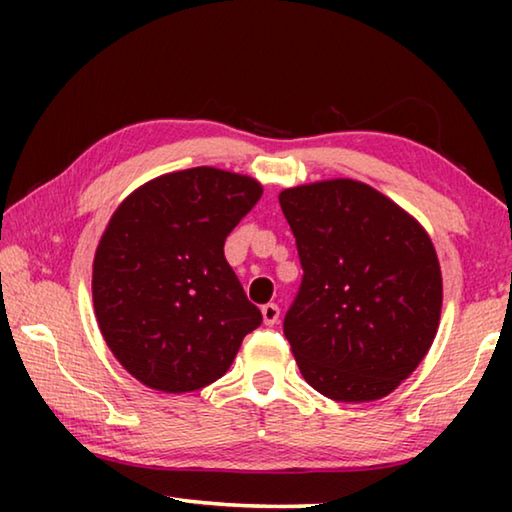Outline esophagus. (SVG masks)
Instances as JSON below:
<instances>
[{"label": "esophagus", "mask_w": 512, "mask_h": 512, "mask_svg": "<svg viewBox=\"0 0 512 512\" xmlns=\"http://www.w3.org/2000/svg\"><path fill=\"white\" fill-rule=\"evenodd\" d=\"M262 316H264V325L273 327L277 323V318H280V307L273 305V302H268V305L262 307Z\"/></svg>", "instance_id": "obj_1"}]
</instances>
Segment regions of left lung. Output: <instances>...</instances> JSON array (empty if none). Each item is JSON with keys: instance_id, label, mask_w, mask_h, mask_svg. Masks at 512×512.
<instances>
[{"instance_id": "obj_1", "label": "left lung", "mask_w": 512, "mask_h": 512, "mask_svg": "<svg viewBox=\"0 0 512 512\" xmlns=\"http://www.w3.org/2000/svg\"><path fill=\"white\" fill-rule=\"evenodd\" d=\"M302 284L284 316L302 377L336 402L393 393L436 339L443 275L427 230L350 178L280 192Z\"/></svg>"}]
</instances>
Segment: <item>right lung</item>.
Masks as SVG:
<instances>
[{"label": "right lung", "instance_id": "obj_1", "mask_svg": "<svg viewBox=\"0 0 512 512\" xmlns=\"http://www.w3.org/2000/svg\"><path fill=\"white\" fill-rule=\"evenodd\" d=\"M262 192L250 176L194 167L149 180L110 216L92 264L94 314L144 386L178 395L212 384L262 325L223 255Z\"/></svg>", "mask_w": 512, "mask_h": 512}]
</instances>
